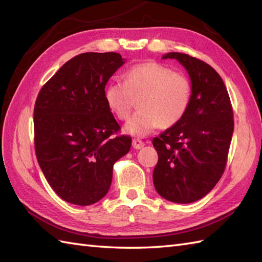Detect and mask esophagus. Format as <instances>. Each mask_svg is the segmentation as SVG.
Segmentation results:
<instances>
[{
	"instance_id": "34e87169",
	"label": "esophagus",
	"mask_w": 262,
	"mask_h": 262,
	"mask_svg": "<svg viewBox=\"0 0 262 262\" xmlns=\"http://www.w3.org/2000/svg\"><path fill=\"white\" fill-rule=\"evenodd\" d=\"M144 145H145V144H144L140 139H133V147H134V148H135V149L143 148Z\"/></svg>"
}]
</instances>
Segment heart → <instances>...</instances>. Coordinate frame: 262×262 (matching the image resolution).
<instances>
[{
  "mask_svg": "<svg viewBox=\"0 0 262 262\" xmlns=\"http://www.w3.org/2000/svg\"><path fill=\"white\" fill-rule=\"evenodd\" d=\"M140 96L136 114L124 130L134 136L149 135L159 126L171 127L184 117L190 103L191 86L183 74L155 62L137 64L124 74V83L113 80L104 92L108 108L120 120L128 118L133 98Z\"/></svg>",
  "mask_w": 262,
  "mask_h": 262,
  "instance_id": "obj_1",
  "label": "heart"
}]
</instances>
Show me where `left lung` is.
<instances>
[{
    "label": "left lung",
    "mask_w": 262,
    "mask_h": 262,
    "mask_svg": "<svg viewBox=\"0 0 262 262\" xmlns=\"http://www.w3.org/2000/svg\"><path fill=\"white\" fill-rule=\"evenodd\" d=\"M162 58L177 59L185 67L191 96L184 117L152 140L158 154L154 186L167 200L190 204L205 197L224 173L233 113L223 79L210 65L176 52Z\"/></svg>",
    "instance_id": "1"
}]
</instances>
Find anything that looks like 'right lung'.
Instances as JSON below:
<instances>
[{
    "label": "right lung",
    "mask_w": 262,
    "mask_h": 262,
    "mask_svg": "<svg viewBox=\"0 0 262 262\" xmlns=\"http://www.w3.org/2000/svg\"><path fill=\"white\" fill-rule=\"evenodd\" d=\"M126 59L118 53H83L66 62L39 91L34 144L39 167L57 195L89 206L110 190L113 166L130 149L104 97Z\"/></svg>",
    "instance_id": "1"
}]
</instances>
